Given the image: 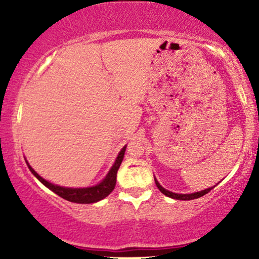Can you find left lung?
I'll list each match as a JSON object with an SVG mask.
<instances>
[{"instance_id": "1", "label": "left lung", "mask_w": 259, "mask_h": 259, "mask_svg": "<svg viewBox=\"0 0 259 259\" xmlns=\"http://www.w3.org/2000/svg\"><path fill=\"white\" fill-rule=\"evenodd\" d=\"M154 182H155V185L158 186V189L160 190V192L162 194H165V196H167L169 198H173V199H178V200H192V199H197V198H200V197L205 196V194L210 192V191L214 187V186L213 187H208V189H206V190L199 191V192L190 193V194H179V193H173V192H171V191L165 190L164 187H162L160 184L157 182V179H154Z\"/></svg>"}]
</instances>
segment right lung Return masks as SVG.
Masks as SVG:
<instances>
[{
  "instance_id": "1",
  "label": "right lung",
  "mask_w": 259,
  "mask_h": 259,
  "mask_svg": "<svg viewBox=\"0 0 259 259\" xmlns=\"http://www.w3.org/2000/svg\"><path fill=\"white\" fill-rule=\"evenodd\" d=\"M125 151H126V146L122 147V150L120 151L118 157H116L114 165L112 166V168L109 169L108 175L106 176V178L102 180L100 184H98V185L92 186V187H83V189H70V187H62V186L54 185V184L47 182V180H45L42 177L38 176L37 173L30 167V165L28 164V162L27 165L31 171V173H33V175L36 177V178L40 180L46 187H48L49 190H52L53 192L63 198V199L72 201V203H77V204H92L104 199V198L107 197L108 194L114 190L115 184H116V173H118V169L122 162L123 155H125Z\"/></svg>"
}]
</instances>
